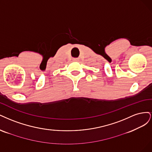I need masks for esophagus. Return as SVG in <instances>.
<instances>
[{"label":"esophagus","instance_id":"34e87169","mask_svg":"<svg viewBox=\"0 0 152 152\" xmlns=\"http://www.w3.org/2000/svg\"><path fill=\"white\" fill-rule=\"evenodd\" d=\"M72 60L74 61H78L80 60V58H73Z\"/></svg>","mask_w":152,"mask_h":152}]
</instances>
